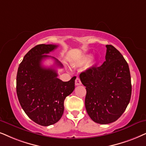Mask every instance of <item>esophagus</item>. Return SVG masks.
<instances>
[{
    "label": "esophagus",
    "instance_id": "esophagus-1",
    "mask_svg": "<svg viewBox=\"0 0 146 146\" xmlns=\"http://www.w3.org/2000/svg\"><path fill=\"white\" fill-rule=\"evenodd\" d=\"M81 84H82V82H81L80 79L77 77V78L75 79V86H79V85Z\"/></svg>",
    "mask_w": 146,
    "mask_h": 146
}]
</instances>
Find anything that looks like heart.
Masks as SVG:
<instances>
[{
  "label": "heart",
  "mask_w": 146,
  "mask_h": 146,
  "mask_svg": "<svg viewBox=\"0 0 146 146\" xmlns=\"http://www.w3.org/2000/svg\"><path fill=\"white\" fill-rule=\"evenodd\" d=\"M92 59V56L91 55L88 54L83 57L82 58H81L80 60H77L74 63V66L75 67H82V66L85 65L87 63H88L90 61V60Z\"/></svg>",
  "instance_id": "1"
}]
</instances>
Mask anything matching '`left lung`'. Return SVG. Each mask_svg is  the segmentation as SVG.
<instances>
[{
	"instance_id": "8db88e82",
	"label": "left lung",
	"mask_w": 146,
	"mask_h": 146,
	"mask_svg": "<svg viewBox=\"0 0 146 146\" xmlns=\"http://www.w3.org/2000/svg\"><path fill=\"white\" fill-rule=\"evenodd\" d=\"M106 47L104 63L100 67L93 66L79 75L86 87L87 112L92 121L102 125L117 121L125 112L131 96L128 64L113 46Z\"/></svg>"
}]
</instances>
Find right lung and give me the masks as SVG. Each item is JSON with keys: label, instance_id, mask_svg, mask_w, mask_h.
Segmentation results:
<instances>
[{"label": "right lung", "instance_id": "obj_1", "mask_svg": "<svg viewBox=\"0 0 146 146\" xmlns=\"http://www.w3.org/2000/svg\"><path fill=\"white\" fill-rule=\"evenodd\" d=\"M58 46L39 44L24 56L17 74V94L25 114L42 126L53 125L60 119L64 112V101L75 89L73 77L69 82L57 78L58 73L52 67L42 66V60L52 58L57 66L62 64L50 52Z\"/></svg>", "mask_w": 146, "mask_h": 146}]
</instances>
